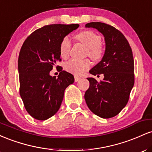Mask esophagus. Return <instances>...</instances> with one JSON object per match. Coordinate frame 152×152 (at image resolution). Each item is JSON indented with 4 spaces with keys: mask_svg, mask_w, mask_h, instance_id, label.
Returning a JSON list of instances; mask_svg holds the SVG:
<instances>
[{
    "mask_svg": "<svg viewBox=\"0 0 152 152\" xmlns=\"http://www.w3.org/2000/svg\"><path fill=\"white\" fill-rule=\"evenodd\" d=\"M80 79H81V78H80V77H78V76H74V80H75V81H76V82L78 81Z\"/></svg>",
    "mask_w": 152,
    "mask_h": 152,
    "instance_id": "esophagus-1",
    "label": "esophagus"
}]
</instances>
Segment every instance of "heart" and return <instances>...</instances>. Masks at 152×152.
Returning <instances> with one entry per match:
<instances>
[{
  "instance_id": "heart-1",
  "label": "heart",
  "mask_w": 152,
  "mask_h": 152,
  "mask_svg": "<svg viewBox=\"0 0 152 152\" xmlns=\"http://www.w3.org/2000/svg\"><path fill=\"white\" fill-rule=\"evenodd\" d=\"M78 41L83 43L88 48V56L94 61H98L102 58L103 49L101 43L102 38L98 34L91 31H83L78 34L76 36ZM71 48V39L69 36L63 38L60 45V55L63 58L69 57ZM91 66V62L88 59L78 60L71 59L65 64V69L69 72L75 75H81L88 70Z\"/></svg>"
}]
</instances>
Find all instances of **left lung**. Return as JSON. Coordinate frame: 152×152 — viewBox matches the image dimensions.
Returning <instances> with one entry per match:
<instances>
[{"label": "left lung", "instance_id": "obj_1", "mask_svg": "<svg viewBox=\"0 0 152 152\" xmlns=\"http://www.w3.org/2000/svg\"><path fill=\"white\" fill-rule=\"evenodd\" d=\"M85 27L102 34L106 46L102 61L89 71L94 76L103 74L104 79L98 82L94 78H87L90 85L85 92V101L88 109L99 117H114L126 106L134 84L132 48L125 36L113 26L91 22Z\"/></svg>", "mask_w": 152, "mask_h": 152}]
</instances>
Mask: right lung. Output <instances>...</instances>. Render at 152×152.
I'll return each instance as SVG.
<instances>
[{"label": "right lung", "mask_w": 152, "mask_h": 152, "mask_svg": "<svg viewBox=\"0 0 152 152\" xmlns=\"http://www.w3.org/2000/svg\"><path fill=\"white\" fill-rule=\"evenodd\" d=\"M78 24H52L37 29L28 36L18 57L20 95L26 111L33 118L43 121L58 111L65 89L74 82L66 71L52 76L50 71L60 58L63 38L78 28Z\"/></svg>", "instance_id": "add662e5"}]
</instances>
